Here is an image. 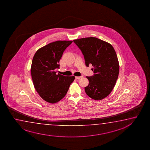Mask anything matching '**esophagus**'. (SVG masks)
<instances>
[{"mask_svg": "<svg viewBox=\"0 0 150 150\" xmlns=\"http://www.w3.org/2000/svg\"><path fill=\"white\" fill-rule=\"evenodd\" d=\"M82 77V76H75V78H76V79H80V78H81Z\"/></svg>", "mask_w": 150, "mask_h": 150, "instance_id": "34e87169", "label": "esophagus"}]
</instances>
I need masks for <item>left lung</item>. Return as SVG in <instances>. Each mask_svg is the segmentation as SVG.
<instances>
[{
  "label": "left lung",
  "instance_id": "obj_1",
  "mask_svg": "<svg viewBox=\"0 0 150 150\" xmlns=\"http://www.w3.org/2000/svg\"><path fill=\"white\" fill-rule=\"evenodd\" d=\"M84 55L87 67L91 64L95 74L87 76L89 85L85 92L96 100L109 95L117 81L120 65L117 54L110 44L94 37L74 40Z\"/></svg>",
  "mask_w": 150,
  "mask_h": 150
}]
</instances>
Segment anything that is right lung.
Returning <instances> with one entry per match:
<instances>
[{
    "label": "right lung",
    "mask_w": 150,
    "mask_h": 150,
    "mask_svg": "<svg viewBox=\"0 0 150 150\" xmlns=\"http://www.w3.org/2000/svg\"><path fill=\"white\" fill-rule=\"evenodd\" d=\"M72 41H57L42 47L36 52L30 72L33 85L38 95L51 104L64 97L74 76L57 74L59 62L65 49Z\"/></svg>",
    "instance_id": "right-lung-1"
}]
</instances>
